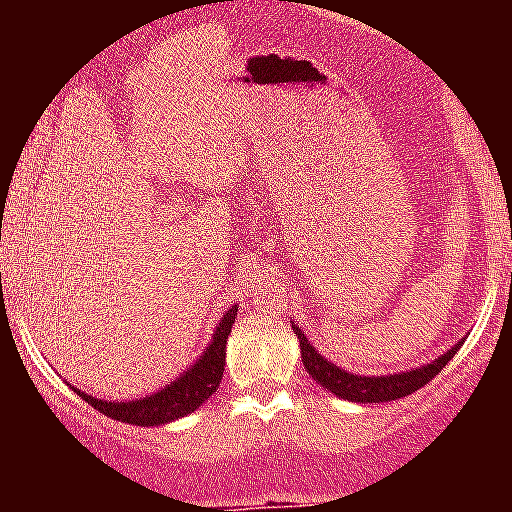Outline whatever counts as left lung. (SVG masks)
<instances>
[{
  "instance_id": "8db88e82",
  "label": "left lung",
  "mask_w": 512,
  "mask_h": 512,
  "mask_svg": "<svg viewBox=\"0 0 512 512\" xmlns=\"http://www.w3.org/2000/svg\"><path fill=\"white\" fill-rule=\"evenodd\" d=\"M297 338H300V351L302 361H305V369L312 379L318 384H323L325 390H330L336 397L351 402H390L400 400V397H408L413 392H418L420 387L431 382L443 366L454 359V354L459 351V346L449 348L441 359H436L433 364H425L413 372L402 374H390V377H359V374H348L343 369H338L336 364H330L328 359L315 351V346H310L300 328H295Z\"/></svg>"
}]
</instances>
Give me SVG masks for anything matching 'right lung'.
I'll list each match as a JSON object with an SVG mask.
<instances>
[{"mask_svg": "<svg viewBox=\"0 0 512 512\" xmlns=\"http://www.w3.org/2000/svg\"><path fill=\"white\" fill-rule=\"evenodd\" d=\"M235 315H238V310L230 307L223 320H220V325H217L215 338H212L205 354L200 356V361L192 369H187L174 384L158 390L156 395L133 402L97 400V397H89L84 392H79V397H84L94 410H99L107 418L122 420V423L130 425H161L194 413L220 387L225 369V338L230 336Z\"/></svg>", "mask_w": 512, "mask_h": 512, "instance_id": "1", "label": "right lung"}]
</instances>
